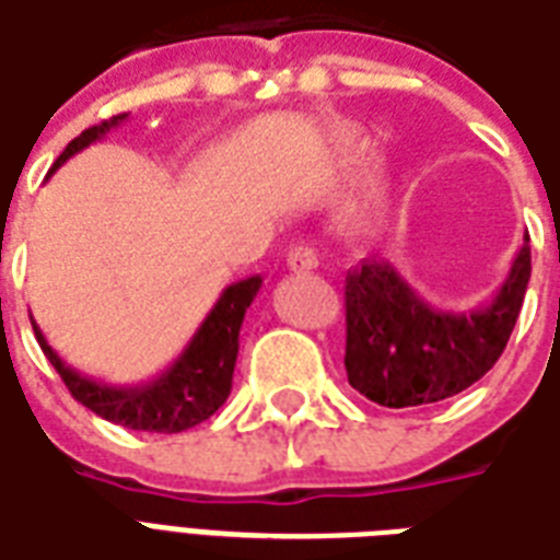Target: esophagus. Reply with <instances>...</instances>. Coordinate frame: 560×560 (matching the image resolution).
Here are the masks:
<instances>
[{
    "label": "esophagus",
    "mask_w": 560,
    "mask_h": 560,
    "mask_svg": "<svg viewBox=\"0 0 560 560\" xmlns=\"http://www.w3.org/2000/svg\"><path fill=\"white\" fill-rule=\"evenodd\" d=\"M285 262H289V268H292V271H313V268H318V254H315L313 245L298 242V245L289 247Z\"/></svg>",
    "instance_id": "1"
}]
</instances>
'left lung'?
Listing matches in <instances>:
<instances>
[{
    "label": "left lung",
    "instance_id": "left-lung-1",
    "mask_svg": "<svg viewBox=\"0 0 560 560\" xmlns=\"http://www.w3.org/2000/svg\"><path fill=\"white\" fill-rule=\"evenodd\" d=\"M532 277L528 238L502 289L472 313L424 301L384 259H363L345 277L348 384L381 407L434 405L490 372L511 339Z\"/></svg>",
    "mask_w": 560,
    "mask_h": 560
}]
</instances>
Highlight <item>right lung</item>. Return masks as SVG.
I'll use <instances>...</instances> for the list:
<instances>
[{
    "instance_id": "right-lung-1",
    "label": "right lung",
    "mask_w": 560,
    "mask_h": 560,
    "mask_svg": "<svg viewBox=\"0 0 560 560\" xmlns=\"http://www.w3.org/2000/svg\"><path fill=\"white\" fill-rule=\"evenodd\" d=\"M126 117L129 115L108 117L103 124L91 126L82 136L73 138L65 147V153L56 159L52 171L65 165L70 155L100 141L105 132L117 129ZM259 285H262L259 275L226 285L221 298H218V304L203 318V325L197 327V334L191 336V342L185 345L183 354L176 357L162 375L147 381V384L108 386L94 381V377L79 375L75 369H70L52 351V345L46 342V336L40 334L37 325L35 336L40 348H44L46 360L56 365V372L61 375V381H65L79 405H85L88 410H94L96 416H103L108 422L132 428V431L179 434V431H188V428L206 422L218 407L224 405L226 395L233 389L238 330H242L247 306L259 292Z\"/></svg>"
}]
</instances>
